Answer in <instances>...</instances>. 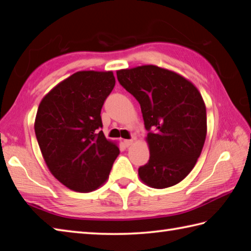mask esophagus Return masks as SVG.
Returning <instances> with one entry per match:
<instances>
[{"instance_id": "esophagus-1", "label": "esophagus", "mask_w": 251, "mask_h": 251, "mask_svg": "<svg viewBox=\"0 0 251 251\" xmlns=\"http://www.w3.org/2000/svg\"><path fill=\"white\" fill-rule=\"evenodd\" d=\"M132 144H133V140H126V141H125L126 147H129V146H131Z\"/></svg>"}]
</instances>
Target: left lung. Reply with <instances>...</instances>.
Here are the masks:
<instances>
[{
  "mask_svg": "<svg viewBox=\"0 0 251 251\" xmlns=\"http://www.w3.org/2000/svg\"><path fill=\"white\" fill-rule=\"evenodd\" d=\"M120 85L141 105L150 157L138 169L147 186L180 182L196 165L207 131L201 93L182 76L155 65L117 71Z\"/></svg>",
  "mask_w": 251,
  "mask_h": 251,
  "instance_id": "1",
  "label": "left lung"
}]
</instances>
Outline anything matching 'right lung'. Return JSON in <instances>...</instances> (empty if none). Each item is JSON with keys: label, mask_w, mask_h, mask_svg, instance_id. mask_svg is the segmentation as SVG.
<instances>
[{"label": "right lung", "mask_w": 251, "mask_h": 251, "mask_svg": "<svg viewBox=\"0 0 251 251\" xmlns=\"http://www.w3.org/2000/svg\"><path fill=\"white\" fill-rule=\"evenodd\" d=\"M115 82L113 72H77L46 94L38 106L34 129L44 160L71 190H96L118 157L119 148L106 140L101 118Z\"/></svg>", "instance_id": "add662e5"}]
</instances>
